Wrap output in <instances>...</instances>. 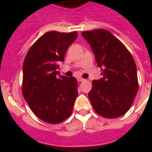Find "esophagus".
Wrapping results in <instances>:
<instances>
[{"label":"esophagus","mask_w":152,"mask_h":152,"mask_svg":"<svg viewBox=\"0 0 152 152\" xmlns=\"http://www.w3.org/2000/svg\"><path fill=\"white\" fill-rule=\"evenodd\" d=\"M77 80H78V81H80V82H81V81H84V80H85V79H83L82 77H77Z\"/></svg>","instance_id":"obj_1"}]
</instances>
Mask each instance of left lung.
Wrapping results in <instances>:
<instances>
[{
	"mask_svg": "<svg viewBox=\"0 0 152 152\" xmlns=\"http://www.w3.org/2000/svg\"><path fill=\"white\" fill-rule=\"evenodd\" d=\"M94 53L102 78L93 80L89 99L97 114L113 119L129 110L138 90L133 56L121 40L104 29L82 31Z\"/></svg>",
	"mask_w": 152,
	"mask_h": 152,
	"instance_id": "obj_1",
	"label": "left lung"
}]
</instances>
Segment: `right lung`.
Here are the masks:
<instances>
[{"label":"right lung","mask_w":152,"mask_h":152,"mask_svg":"<svg viewBox=\"0 0 152 152\" xmlns=\"http://www.w3.org/2000/svg\"><path fill=\"white\" fill-rule=\"evenodd\" d=\"M76 37L77 31H48L31 45L23 61V98L33 113L49 124L69 117L78 95L75 77L57 76L58 63Z\"/></svg>","instance_id":"right-lung-1"}]
</instances>
